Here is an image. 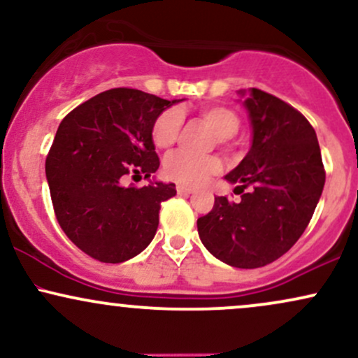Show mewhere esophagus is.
Masks as SVG:
<instances>
[{"instance_id":"1","label":"esophagus","mask_w":358,"mask_h":358,"mask_svg":"<svg viewBox=\"0 0 358 358\" xmlns=\"http://www.w3.org/2000/svg\"><path fill=\"white\" fill-rule=\"evenodd\" d=\"M176 192H178V195H190V193H193V188L185 187V185H176Z\"/></svg>"}]
</instances>
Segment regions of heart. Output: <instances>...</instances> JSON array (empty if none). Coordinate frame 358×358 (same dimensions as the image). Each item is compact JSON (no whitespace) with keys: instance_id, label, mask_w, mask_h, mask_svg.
<instances>
[{"instance_id":"1","label":"heart","mask_w":358,"mask_h":358,"mask_svg":"<svg viewBox=\"0 0 358 358\" xmlns=\"http://www.w3.org/2000/svg\"><path fill=\"white\" fill-rule=\"evenodd\" d=\"M203 121L212 127L220 141L231 139L241 127V119L232 109L225 106H207L200 110ZM182 113L178 109H168L159 114L151 127V138L156 148L168 150L173 146L182 127ZM165 175L173 182L185 187H199L207 182L208 176L220 170V162L215 156H195L185 151H176L165 159Z\"/></svg>"}]
</instances>
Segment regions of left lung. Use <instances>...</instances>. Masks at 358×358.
I'll return each mask as SVG.
<instances>
[{"label": "left lung", "instance_id": "8db88e82", "mask_svg": "<svg viewBox=\"0 0 358 358\" xmlns=\"http://www.w3.org/2000/svg\"><path fill=\"white\" fill-rule=\"evenodd\" d=\"M237 94L252 139L244 159L224 178L237 185L241 200L215 196L196 227L212 256L254 269L281 257L305 232L322 196L324 170L318 138L301 113L264 90Z\"/></svg>", "mask_w": 358, "mask_h": 358}]
</instances>
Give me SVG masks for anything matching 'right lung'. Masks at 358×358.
I'll return each mask as SVG.
<instances>
[{
    "label": "right lung",
    "mask_w": 358,
    "mask_h": 358,
    "mask_svg": "<svg viewBox=\"0 0 358 358\" xmlns=\"http://www.w3.org/2000/svg\"><path fill=\"white\" fill-rule=\"evenodd\" d=\"M182 101L110 89L60 122L45 173L62 231L90 257L124 262L153 241L159 205L176 195L175 183L153 176L136 188L124 187V178H150L158 170L151 127L163 110Z\"/></svg>",
    "instance_id": "add662e5"
}]
</instances>
